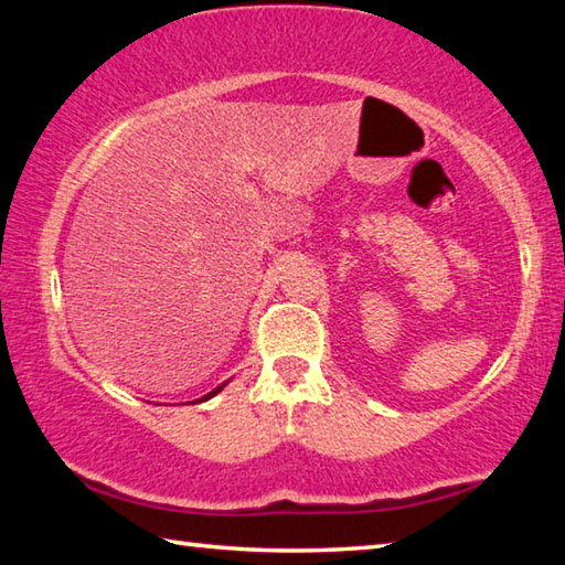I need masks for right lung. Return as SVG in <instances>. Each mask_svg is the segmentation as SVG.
I'll return each mask as SVG.
<instances>
[{
  "label": "right lung",
  "mask_w": 565,
  "mask_h": 565,
  "mask_svg": "<svg viewBox=\"0 0 565 565\" xmlns=\"http://www.w3.org/2000/svg\"><path fill=\"white\" fill-rule=\"evenodd\" d=\"M224 386H226V384H222V386H216L214 391H209V394H206V396H202V398H196V401H194V404H202V401H206V398H212V396H216V394H218V391H222Z\"/></svg>",
  "instance_id": "add662e5"
}]
</instances>
